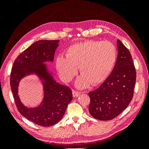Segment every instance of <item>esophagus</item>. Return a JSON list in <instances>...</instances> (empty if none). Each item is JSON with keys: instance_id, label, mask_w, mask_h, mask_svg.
<instances>
[{"instance_id": "esophagus-1", "label": "esophagus", "mask_w": 149, "mask_h": 149, "mask_svg": "<svg viewBox=\"0 0 149 149\" xmlns=\"http://www.w3.org/2000/svg\"><path fill=\"white\" fill-rule=\"evenodd\" d=\"M79 94H80L79 92L76 91H75V90H73V97H78V96H79Z\"/></svg>"}]
</instances>
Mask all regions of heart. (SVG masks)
I'll use <instances>...</instances> for the list:
<instances>
[{
    "label": "heart",
    "mask_w": 149,
    "mask_h": 149,
    "mask_svg": "<svg viewBox=\"0 0 149 149\" xmlns=\"http://www.w3.org/2000/svg\"><path fill=\"white\" fill-rule=\"evenodd\" d=\"M117 58L116 49L112 43L87 40L70 47L67 56L59 55L56 59V67L61 78L70 81L80 68L82 74L76 80L79 88L91 84L102 83L110 74Z\"/></svg>",
    "instance_id": "b5f03b06"
}]
</instances>
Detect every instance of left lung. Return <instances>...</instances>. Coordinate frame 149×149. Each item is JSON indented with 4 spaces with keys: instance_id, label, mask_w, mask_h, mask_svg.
I'll list each match as a JSON object with an SVG mask.
<instances>
[{
    "instance_id": "left-lung-1",
    "label": "left lung",
    "mask_w": 149,
    "mask_h": 149,
    "mask_svg": "<svg viewBox=\"0 0 149 149\" xmlns=\"http://www.w3.org/2000/svg\"><path fill=\"white\" fill-rule=\"evenodd\" d=\"M118 54L110 75L100 88L89 92V112L94 118L109 120L129 106L133 97L136 71L129 49L117 40Z\"/></svg>"
}]
</instances>
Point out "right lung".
Wrapping results in <instances>:
<instances>
[{
  "instance_id": "obj_1",
  "label": "right lung",
  "mask_w": 149,
  "mask_h": 149,
  "mask_svg": "<svg viewBox=\"0 0 149 149\" xmlns=\"http://www.w3.org/2000/svg\"><path fill=\"white\" fill-rule=\"evenodd\" d=\"M60 40H39L17 56L10 73V87L20 113L32 123L48 127L58 123L63 117L73 99L71 89L56 83L45 62L53 61ZM35 74L42 80L44 97L37 108H29L21 102L17 94L19 81L25 76Z\"/></svg>"
}]
</instances>
